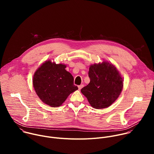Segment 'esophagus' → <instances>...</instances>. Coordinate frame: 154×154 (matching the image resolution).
Masks as SVG:
<instances>
[{"mask_svg": "<svg viewBox=\"0 0 154 154\" xmlns=\"http://www.w3.org/2000/svg\"><path fill=\"white\" fill-rule=\"evenodd\" d=\"M83 86H84V85H82H82H79V86H78L79 90H80L83 87Z\"/></svg>", "mask_w": 154, "mask_h": 154, "instance_id": "obj_1", "label": "esophagus"}]
</instances>
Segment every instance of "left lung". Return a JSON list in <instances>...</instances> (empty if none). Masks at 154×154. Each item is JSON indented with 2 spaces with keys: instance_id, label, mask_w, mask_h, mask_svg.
<instances>
[{
  "instance_id": "left-lung-1",
  "label": "left lung",
  "mask_w": 154,
  "mask_h": 154,
  "mask_svg": "<svg viewBox=\"0 0 154 154\" xmlns=\"http://www.w3.org/2000/svg\"><path fill=\"white\" fill-rule=\"evenodd\" d=\"M88 76L90 82L81 90L82 93L94 108L110 106L123 87V80L118 69L113 64L103 61L90 66Z\"/></svg>"
}]
</instances>
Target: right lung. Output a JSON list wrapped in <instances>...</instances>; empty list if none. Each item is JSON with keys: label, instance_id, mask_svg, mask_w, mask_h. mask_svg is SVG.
Wrapping results in <instances>:
<instances>
[{"label": "right lung", "instance_id": "add662e5", "mask_svg": "<svg viewBox=\"0 0 154 154\" xmlns=\"http://www.w3.org/2000/svg\"><path fill=\"white\" fill-rule=\"evenodd\" d=\"M66 65L51 61L44 63L36 70L33 79L34 89L39 99L52 106H60L68 96L78 90L74 77L65 69Z\"/></svg>", "mask_w": 154, "mask_h": 154}]
</instances>
